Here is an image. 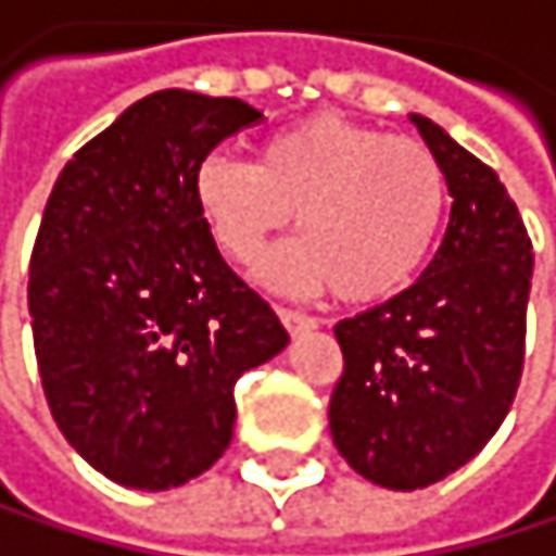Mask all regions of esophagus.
Returning a JSON list of instances; mask_svg holds the SVG:
<instances>
[{"mask_svg": "<svg viewBox=\"0 0 556 556\" xmlns=\"http://www.w3.org/2000/svg\"><path fill=\"white\" fill-rule=\"evenodd\" d=\"M278 315H281L285 329L292 332V336H299V332H305V329H315V326H319V319H315V315H308V312H302V308H288V305H281Z\"/></svg>", "mask_w": 556, "mask_h": 556, "instance_id": "34e87169", "label": "esophagus"}]
</instances>
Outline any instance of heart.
<instances>
[{"label": "heart", "mask_w": 556, "mask_h": 556, "mask_svg": "<svg viewBox=\"0 0 556 556\" xmlns=\"http://www.w3.org/2000/svg\"><path fill=\"white\" fill-rule=\"evenodd\" d=\"M197 206L230 261H251L271 233L302 237L261 261V278L295 292L383 302L428 261L448 182L428 146L339 115H312L268 135L257 162L206 155Z\"/></svg>", "instance_id": "1"}]
</instances>
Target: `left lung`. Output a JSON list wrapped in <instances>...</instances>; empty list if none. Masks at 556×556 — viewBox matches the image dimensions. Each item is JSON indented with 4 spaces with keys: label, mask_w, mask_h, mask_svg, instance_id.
I'll return each mask as SVG.
<instances>
[{
    "label": "left lung",
    "mask_w": 556,
    "mask_h": 556,
    "mask_svg": "<svg viewBox=\"0 0 556 556\" xmlns=\"http://www.w3.org/2000/svg\"><path fill=\"white\" fill-rule=\"evenodd\" d=\"M452 193L428 271L390 302L336 323L329 397L339 455L383 489H425L496 434L527 353L533 244L500 176L431 118L410 115Z\"/></svg>",
    "instance_id": "8db88e82"
}]
</instances>
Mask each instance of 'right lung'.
Returning a JSON list of instances; mask_svg holds the SVG:
<instances>
[{
	"mask_svg": "<svg viewBox=\"0 0 556 556\" xmlns=\"http://www.w3.org/2000/svg\"><path fill=\"white\" fill-rule=\"evenodd\" d=\"M264 115L155 91L63 166L29 257V319L63 438L128 489L182 485L233 438V383L285 350L197 206L200 162Z\"/></svg>",
	"mask_w": 556,
	"mask_h": 556,
	"instance_id": "obj_1",
	"label": "right lung"
}]
</instances>
